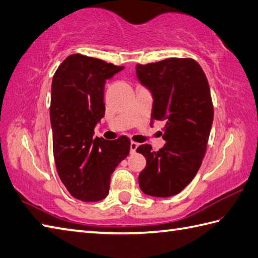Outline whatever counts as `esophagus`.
Wrapping results in <instances>:
<instances>
[{"instance_id": "1", "label": "esophagus", "mask_w": 258, "mask_h": 258, "mask_svg": "<svg viewBox=\"0 0 258 258\" xmlns=\"http://www.w3.org/2000/svg\"><path fill=\"white\" fill-rule=\"evenodd\" d=\"M139 143H136V142H131V153H135L136 152V150H138V148H139Z\"/></svg>"}]
</instances>
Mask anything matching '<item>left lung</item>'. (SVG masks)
I'll return each mask as SVG.
<instances>
[{"instance_id":"left-lung-1","label":"left lung","mask_w":258,"mask_h":258,"mask_svg":"<svg viewBox=\"0 0 258 258\" xmlns=\"http://www.w3.org/2000/svg\"><path fill=\"white\" fill-rule=\"evenodd\" d=\"M136 76L153 97L151 124L165 120V144H149L136 152L146 159L139 175L145 195L168 198L182 191L198 172L214 120V106L203 68L191 58H169L136 64Z\"/></svg>"}]
</instances>
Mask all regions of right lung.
Instances as JSON below:
<instances>
[{
    "mask_svg": "<svg viewBox=\"0 0 258 258\" xmlns=\"http://www.w3.org/2000/svg\"><path fill=\"white\" fill-rule=\"evenodd\" d=\"M124 67L80 53L70 54L54 73L50 122L54 163L74 198L99 201L108 195L110 175L128 155L131 141L93 138L105 115L106 80Z\"/></svg>",
    "mask_w": 258,
    "mask_h": 258,
    "instance_id": "1",
    "label": "right lung"
}]
</instances>
